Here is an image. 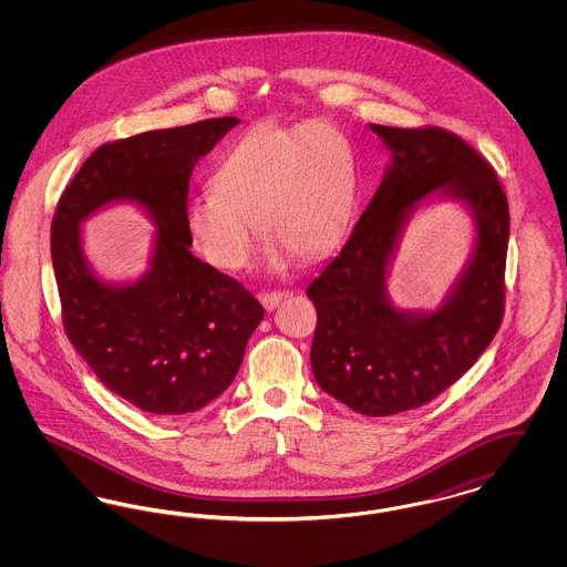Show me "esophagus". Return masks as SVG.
Listing matches in <instances>:
<instances>
[{"label": "esophagus", "mask_w": 567, "mask_h": 567, "mask_svg": "<svg viewBox=\"0 0 567 567\" xmlns=\"http://www.w3.org/2000/svg\"><path fill=\"white\" fill-rule=\"evenodd\" d=\"M291 296H293L291 291H268V293L261 296V303H264L266 310H274L278 303H282L285 299H289Z\"/></svg>", "instance_id": "1"}]
</instances>
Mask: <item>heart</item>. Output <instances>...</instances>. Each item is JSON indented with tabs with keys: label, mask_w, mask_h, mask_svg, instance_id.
Returning <instances> with one entry per match:
<instances>
[{
	"label": "heart",
	"mask_w": 567,
	"mask_h": 567,
	"mask_svg": "<svg viewBox=\"0 0 567 567\" xmlns=\"http://www.w3.org/2000/svg\"><path fill=\"white\" fill-rule=\"evenodd\" d=\"M190 195L185 225L218 270L238 271L255 252V227L274 264L317 259L342 238L357 199L351 140L324 121L259 123L238 137Z\"/></svg>",
	"instance_id": "obj_1"
}]
</instances>
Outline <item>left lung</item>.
<instances>
[{"label":"left lung","instance_id":"left-lung-1","mask_svg":"<svg viewBox=\"0 0 567 567\" xmlns=\"http://www.w3.org/2000/svg\"><path fill=\"white\" fill-rule=\"evenodd\" d=\"M370 127L393 163L351 238L306 289L317 308L310 363L338 402L391 416L435 400L493 342L506 306L511 213L493 165L457 134L435 125ZM435 189L473 208L480 244L440 311L402 313L385 299V266L406 213Z\"/></svg>","mask_w":567,"mask_h":567}]
</instances>
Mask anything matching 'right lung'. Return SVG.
Listing matches in <instances>:
<instances>
[{
    "label": "right lung",
    "instance_id": "obj_1",
    "mask_svg": "<svg viewBox=\"0 0 567 567\" xmlns=\"http://www.w3.org/2000/svg\"><path fill=\"white\" fill-rule=\"evenodd\" d=\"M238 125L236 116L102 144L59 197L51 255L68 340L102 384L155 416L189 414L238 374L264 306L190 255L185 225L193 165ZM114 198H134L161 227L152 270L110 288L85 268L78 225Z\"/></svg>",
    "mask_w": 567,
    "mask_h": 567
}]
</instances>
